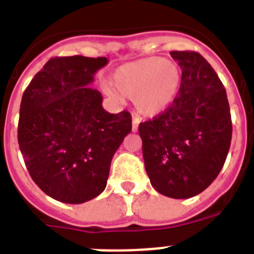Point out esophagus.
Wrapping results in <instances>:
<instances>
[{
    "instance_id": "esophagus-1",
    "label": "esophagus",
    "mask_w": 254,
    "mask_h": 254,
    "mask_svg": "<svg viewBox=\"0 0 254 254\" xmlns=\"http://www.w3.org/2000/svg\"><path fill=\"white\" fill-rule=\"evenodd\" d=\"M139 123H141V119L134 115V116H133V125H131V129H133V131H137Z\"/></svg>"
}]
</instances>
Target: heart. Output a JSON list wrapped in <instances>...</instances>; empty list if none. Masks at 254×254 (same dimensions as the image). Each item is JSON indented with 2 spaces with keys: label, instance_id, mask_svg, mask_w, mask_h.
Segmentation results:
<instances>
[{
  "label": "heart",
  "instance_id": "b5f03b06",
  "mask_svg": "<svg viewBox=\"0 0 254 254\" xmlns=\"http://www.w3.org/2000/svg\"><path fill=\"white\" fill-rule=\"evenodd\" d=\"M183 74L176 63L162 57H147L125 64L113 73V84L104 91L113 99L121 95L134 99V106L143 116H156L176 102Z\"/></svg>",
  "mask_w": 254,
  "mask_h": 254
}]
</instances>
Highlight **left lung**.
Returning <instances> with one entry per match:
<instances>
[{
  "instance_id": "left-lung-1",
  "label": "left lung",
  "mask_w": 254,
  "mask_h": 254,
  "mask_svg": "<svg viewBox=\"0 0 254 254\" xmlns=\"http://www.w3.org/2000/svg\"><path fill=\"white\" fill-rule=\"evenodd\" d=\"M183 70L176 102L139 124L142 154L156 191L184 199L199 194L219 175L231 138L230 104L223 83L199 53L172 51Z\"/></svg>"
}]
</instances>
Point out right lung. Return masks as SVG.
Segmentation results:
<instances>
[{"label":"right lung","instance_id":"obj_1","mask_svg":"<svg viewBox=\"0 0 254 254\" xmlns=\"http://www.w3.org/2000/svg\"><path fill=\"white\" fill-rule=\"evenodd\" d=\"M106 57H55L24 90L18 143L30 176L49 197L83 203L106 189L111 162L131 131L127 111L109 113L87 87Z\"/></svg>","mask_w":254,"mask_h":254}]
</instances>
